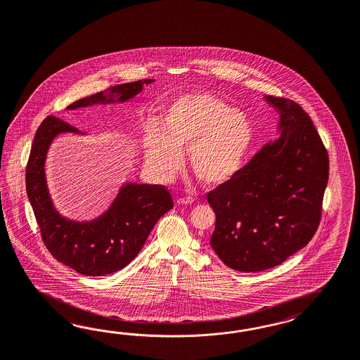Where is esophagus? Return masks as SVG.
Listing matches in <instances>:
<instances>
[{
    "label": "esophagus",
    "instance_id": "esophagus-1",
    "mask_svg": "<svg viewBox=\"0 0 360 360\" xmlns=\"http://www.w3.org/2000/svg\"><path fill=\"white\" fill-rule=\"evenodd\" d=\"M193 202H194V198H191V196H182V198L176 199L178 205H191Z\"/></svg>",
    "mask_w": 360,
    "mask_h": 360
}]
</instances>
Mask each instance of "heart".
I'll list each match as a JSON object with an SVG mask.
<instances>
[{"mask_svg":"<svg viewBox=\"0 0 360 360\" xmlns=\"http://www.w3.org/2000/svg\"><path fill=\"white\" fill-rule=\"evenodd\" d=\"M252 142L253 127L244 112L214 95L190 92L161 108L160 128L146 133L143 158L154 174L169 179L187 149L193 174L206 185H221L239 173Z\"/></svg>","mask_w":360,"mask_h":360,"instance_id":"b5f03b06","label":"heart"}]
</instances>
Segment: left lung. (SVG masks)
Returning <instances> with one entry per match:
<instances>
[{
    "mask_svg": "<svg viewBox=\"0 0 360 360\" xmlns=\"http://www.w3.org/2000/svg\"><path fill=\"white\" fill-rule=\"evenodd\" d=\"M281 136L207 194L215 212L211 247L227 266L262 272L314 236L328 181V154L310 116L293 100L266 96Z\"/></svg>",
    "mask_w": 360,
    "mask_h": 360,
    "instance_id": "8db88e82",
    "label": "left lung"
}]
</instances>
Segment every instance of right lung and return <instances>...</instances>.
<instances>
[{
  "mask_svg": "<svg viewBox=\"0 0 360 360\" xmlns=\"http://www.w3.org/2000/svg\"><path fill=\"white\" fill-rule=\"evenodd\" d=\"M153 82L145 79L113 86L77 100L67 109L124 103ZM60 133L83 134L58 117H46L35 133L26 166V193L44 245L58 262L80 274L105 276L117 272L137 256L154 224L173 208L172 195L162 185L127 184L98 218L91 221L63 218L55 210L44 174L47 150Z\"/></svg>",
  "mask_w": 360,
  "mask_h": 360,
  "instance_id": "obj_1",
  "label": "right lung"
}]
</instances>
